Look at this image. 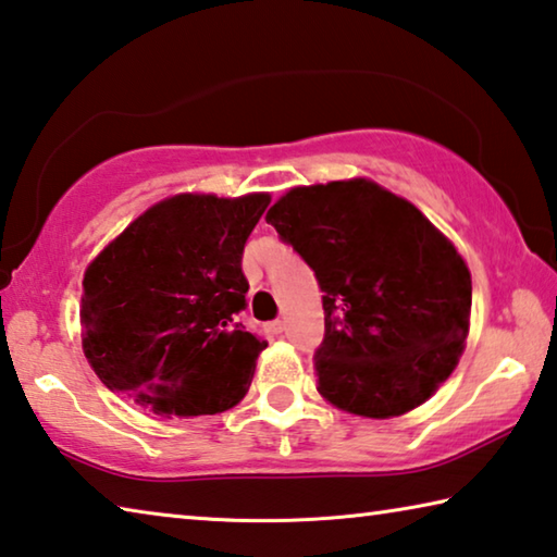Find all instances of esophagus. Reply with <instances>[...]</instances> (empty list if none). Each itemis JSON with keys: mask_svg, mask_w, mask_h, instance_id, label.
I'll return each instance as SVG.
<instances>
[{"mask_svg": "<svg viewBox=\"0 0 557 557\" xmlns=\"http://www.w3.org/2000/svg\"><path fill=\"white\" fill-rule=\"evenodd\" d=\"M265 332H268V334H272V336H277V334L285 332V322H280V319H275V322L265 324Z\"/></svg>", "mask_w": 557, "mask_h": 557, "instance_id": "1", "label": "esophagus"}]
</instances>
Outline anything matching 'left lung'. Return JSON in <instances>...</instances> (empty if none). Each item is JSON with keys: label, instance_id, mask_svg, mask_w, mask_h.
<instances>
[{"label": "left lung", "instance_id": "8db88e82", "mask_svg": "<svg viewBox=\"0 0 557 557\" xmlns=\"http://www.w3.org/2000/svg\"><path fill=\"white\" fill-rule=\"evenodd\" d=\"M265 221L324 292L314 358L329 403L395 418L449 379L469 332L471 277L410 201L351 178L292 188Z\"/></svg>", "mask_w": 557, "mask_h": 557}]
</instances>
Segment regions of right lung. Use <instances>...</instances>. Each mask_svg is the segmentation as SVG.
Wrapping results in <instances>:
<instances>
[{
    "mask_svg": "<svg viewBox=\"0 0 557 557\" xmlns=\"http://www.w3.org/2000/svg\"><path fill=\"white\" fill-rule=\"evenodd\" d=\"M270 203L182 194L132 221L83 277V351L112 393L157 414H213L250 388L268 342L245 332L243 248Z\"/></svg>",
    "mask_w": 557,
    "mask_h": 557,
    "instance_id": "1",
    "label": "right lung"
}]
</instances>
